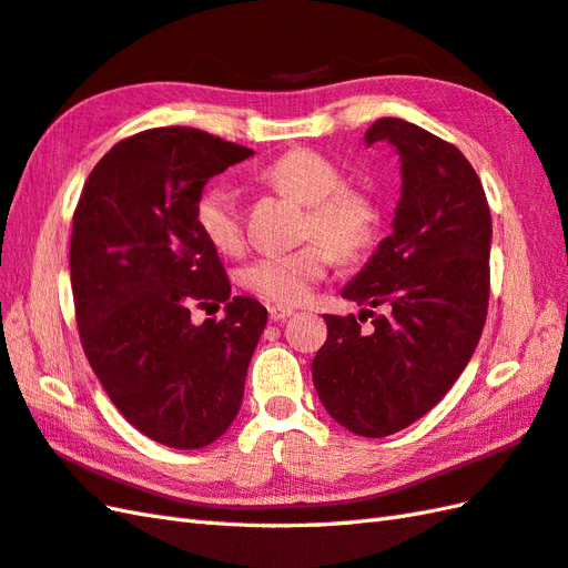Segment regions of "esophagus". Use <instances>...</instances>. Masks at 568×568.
I'll list each match as a JSON object with an SVG mask.
<instances>
[{
	"mask_svg": "<svg viewBox=\"0 0 568 568\" xmlns=\"http://www.w3.org/2000/svg\"><path fill=\"white\" fill-rule=\"evenodd\" d=\"M295 310L293 307H283V305H271L268 307V320L271 322H285L287 316H293Z\"/></svg>",
	"mask_w": 568,
	"mask_h": 568,
	"instance_id": "1",
	"label": "esophagus"
}]
</instances>
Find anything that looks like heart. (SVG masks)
Listing matches in <instances>:
<instances>
[{
	"instance_id": "heart-1",
	"label": "heart",
	"mask_w": 568,
	"mask_h": 568,
	"mask_svg": "<svg viewBox=\"0 0 568 568\" xmlns=\"http://www.w3.org/2000/svg\"><path fill=\"white\" fill-rule=\"evenodd\" d=\"M261 179L297 203L307 205L302 240L293 252L261 256L242 268L240 281L248 293L273 305H300L334 263H355L373 252L382 210L375 197L355 186H346V174L328 156L297 148L281 154L263 169ZM195 220L210 246L220 254L244 252L246 232L240 203L230 189H207L195 205Z\"/></svg>"
}]
</instances>
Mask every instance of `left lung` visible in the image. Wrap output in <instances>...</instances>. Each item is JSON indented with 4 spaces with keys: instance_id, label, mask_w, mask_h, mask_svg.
Here are the masks:
<instances>
[{
    "instance_id": "8db88e82",
    "label": "left lung",
    "mask_w": 568,
    "mask_h": 568,
    "mask_svg": "<svg viewBox=\"0 0 568 568\" xmlns=\"http://www.w3.org/2000/svg\"><path fill=\"white\" fill-rule=\"evenodd\" d=\"M379 140L402 160L392 234L341 293L367 310L324 314L312 361L326 412L363 438L412 426L445 397L479 344L491 290V213L465 154L399 118L371 125L365 142ZM367 315L371 333L359 328Z\"/></svg>"
}]
</instances>
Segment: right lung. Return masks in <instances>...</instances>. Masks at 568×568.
<instances>
[{"instance_id":"obj_1","label":"right lung","mask_w":568,"mask_h":568,"mask_svg":"<svg viewBox=\"0 0 568 568\" xmlns=\"http://www.w3.org/2000/svg\"><path fill=\"white\" fill-rule=\"evenodd\" d=\"M254 152L195 128L130 135L91 169L72 217L79 341L105 394L148 438L195 450L230 428L266 307L230 297L195 220L207 179ZM225 302L195 327L193 306Z\"/></svg>"}]
</instances>
